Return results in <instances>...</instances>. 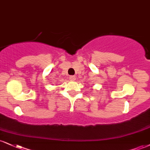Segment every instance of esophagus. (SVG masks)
<instances>
[{
    "instance_id": "1",
    "label": "esophagus",
    "mask_w": 150,
    "mask_h": 150,
    "mask_svg": "<svg viewBox=\"0 0 150 150\" xmlns=\"http://www.w3.org/2000/svg\"><path fill=\"white\" fill-rule=\"evenodd\" d=\"M69 78H70L71 80H75V79H76V77H75V75H70Z\"/></svg>"
}]
</instances>
